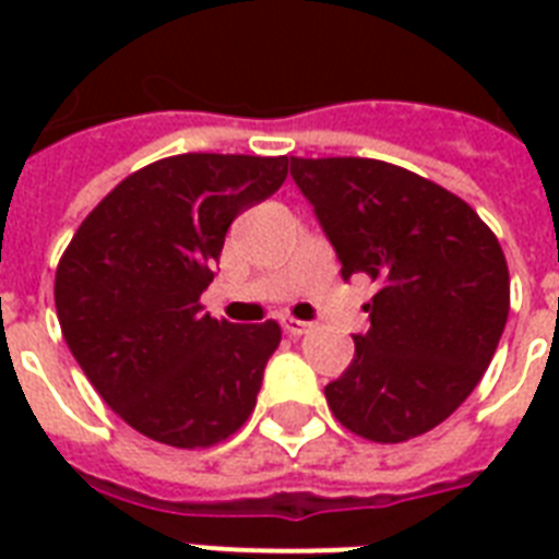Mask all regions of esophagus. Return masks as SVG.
<instances>
[{"mask_svg": "<svg viewBox=\"0 0 559 559\" xmlns=\"http://www.w3.org/2000/svg\"><path fill=\"white\" fill-rule=\"evenodd\" d=\"M281 328H284V333H289V336H305L313 324L301 322V319H293V316H284V319H281Z\"/></svg>", "mask_w": 559, "mask_h": 559, "instance_id": "obj_1", "label": "esophagus"}]
</instances>
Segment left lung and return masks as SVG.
<instances>
[{"label": "left lung", "mask_w": 559, "mask_h": 559, "mask_svg": "<svg viewBox=\"0 0 559 559\" xmlns=\"http://www.w3.org/2000/svg\"><path fill=\"white\" fill-rule=\"evenodd\" d=\"M336 249L342 278L380 284L371 328L324 385L345 429L400 443L443 424L476 389L502 340L511 275L496 235L467 202L380 159L289 156Z\"/></svg>", "instance_id": "8db88e82"}]
</instances>
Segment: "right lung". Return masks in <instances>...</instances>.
<instances>
[{
    "label": "right lung",
    "instance_id": "add662e5",
    "mask_svg": "<svg viewBox=\"0 0 559 559\" xmlns=\"http://www.w3.org/2000/svg\"><path fill=\"white\" fill-rule=\"evenodd\" d=\"M287 179V156L182 153L135 170L90 211L57 263L63 340L135 432L197 450L252 415L278 322L202 313L231 219Z\"/></svg>",
    "mask_w": 559,
    "mask_h": 559
}]
</instances>
